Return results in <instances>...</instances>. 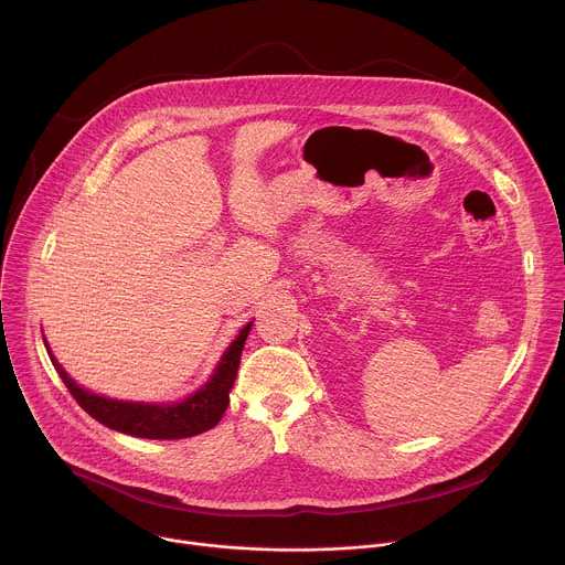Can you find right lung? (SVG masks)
<instances>
[{"label": "right lung", "mask_w": 565, "mask_h": 565, "mask_svg": "<svg viewBox=\"0 0 565 565\" xmlns=\"http://www.w3.org/2000/svg\"><path fill=\"white\" fill-rule=\"evenodd\" d=\"M250 327L253 321L241 329L236 340L223 353L212 377L196 393H192L183 402H174V405H145V402H125V399L96 395L75 384L66 375V371L57 364L49 347L46 351L55 371L60 373L62 382L66 384L77 405L83 407L92 418H96L100 425L136 438L179 440V438L203 434L214 425H218V420L223 418L230 405V388L234 384L238 362H241V351H244Z\"/></svg>", "instance_id": "add662e5"}]
</instances>
